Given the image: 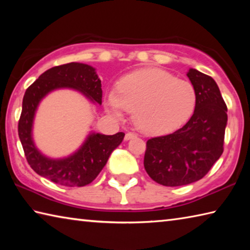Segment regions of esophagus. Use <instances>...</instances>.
Wrapping results in <instances>:
<instances>
[{
  "label": "esophagus",
  "mask_w": 250,
  "mask_h": 250,
  "mask_svg": "<svg viewBox=\"0 0 250 250\" xmlns=\"http://www.w3.org/2000/svg\"><path fill=\"white\" fill-rule=\"evenodd\" d=\"M135 137H137V134H135V133L128 132V133H125V141H129V140H131V139H133Z\"/></svg>",
  "instance_id": "34e87169"
}]
</instances>
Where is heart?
<instances>
[{
    "label": "heart",
    "mask_w": 250,
    "mask_h": 250,
    "mask_svg": "<svg viewBox=\"0 0 250 250\" xmlns=\"http://www.w3.org/2000/svg\"><path fill=\"white\" fill-rule=\"evenodd\" d=\"M107 107L113 115L133 113V121L143 133L167 134L181 128L196 107L193 84L160 68H142L125 76L118 94L110 92Z\"/></svg>",
    "instance_id": "heart-1"
}]
</instances>
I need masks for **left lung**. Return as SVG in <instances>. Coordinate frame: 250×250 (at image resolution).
I'll return each instance as SVG.
<instances>
[{
	"instance_id": "obj_1",
	"label": "left lung",
	"mask_w": 250,
	"mask_h": 250,
	"mask_svg": "<svg viewBox=\"0 0 250 250\" xmlns=\"http://www.w3.org/2000/svg\"><path fill=\"white\" fill-rule=\"evenodd\" d=\"M188 77L196 91V107L185 125L146 142L145 168L164 186L191 184L204 177L224 151L227 107L215 80L194 68Z\"/></svg>"
}]
</instances>
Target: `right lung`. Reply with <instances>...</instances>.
<instances>
[{"label":"right lung","mask_w":250,"mask_h":250,"mask_svg":"<svg viewBox=\"0 0 250 250\" xmlns=\"http://www.w3.org/2000/svg\"><path fill=\"white\" fill-rule=\"evenodd\" d=\"M74 89L101 104V80L94 67L82 62L53 67L42 74L25 91L19 121V137L29 166L37 174L54 183L84 186L91 183L107 163L112 151L120 146L124 132L113 135L90 132L79 149L66 158L52 159L37 149L33 140V124L42 99L57 89Z\"/></svg>","instance_id":"add662e5"}]
</instances>
